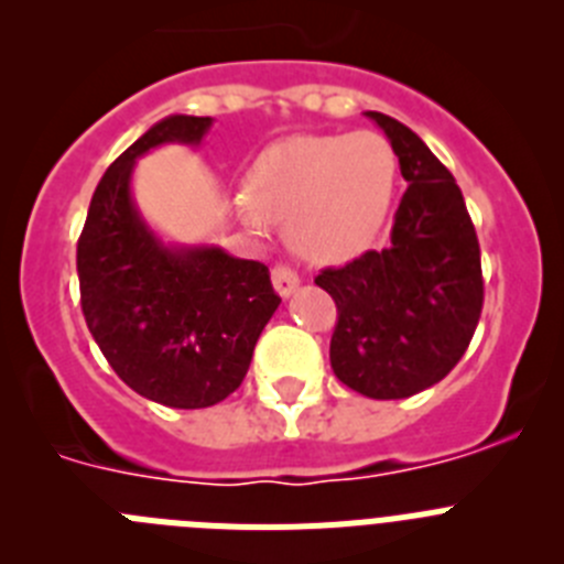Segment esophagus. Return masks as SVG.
Wrapping results in <instances>:
<instances>
[{"instance_id": "esophagus-1", "label": "esophagus", "mask_w": 564, "mask_h": 564, "mask_svg": "<svg viewBox=\"0 0 564 564\" xmlns=\"http://www.w3.org/2000/svg\"><path fill=\"white\" fill-rule=\"evenodd\" d=\"M271 282H273V291H276L282 299H288L299 288V273L291 271L288 265H276L271 271Z\"/></svg>"}]
</instances>
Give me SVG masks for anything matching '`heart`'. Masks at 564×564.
Returning a JSON list of instances; mask_svg holds the SVG:
<instances>
[{
	"instance_id": "heart-1",
	"label": "heart",
	"mask_w": 564,
	"mask_h": 564,
	"mask_svg": "<svg viewBox=\"0 0 564 564\" xmlns=\"http://www.w3.org/2000/svg\"><path fill=\"white\" fill-rule=\"evenodd\" d=\"M395 177L383 134H296L259 154L239 217L253 228L288 223L291 246L311 262H347L381 231Z\"/></svg>"
}]
</instances>
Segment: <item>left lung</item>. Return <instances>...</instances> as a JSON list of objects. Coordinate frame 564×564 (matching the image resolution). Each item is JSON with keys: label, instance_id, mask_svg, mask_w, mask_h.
Segmentation results:
<instances>
[{"label": "left lung", "instance_id": "obj_1", "mask_svg": "<svg viewBox=\"0 0 564 564\" xmlns=\"http://www.w3.org/2000/svg\"><path fill=\"white\" fill-rule=\"evenodd\" d=\"M392 143L406 181L387 248L316 285L338 307L330 367L341 383L376 401L426 390L452 372L482 311L480 246L455 177L430 147L383 112H367Z\"/></svg>", "mask_w": 564, "mask_h": 564}]
</instances>
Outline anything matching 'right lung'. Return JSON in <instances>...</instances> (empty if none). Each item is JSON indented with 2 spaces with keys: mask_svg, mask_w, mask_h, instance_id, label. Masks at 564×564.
Here are the masks:
<instances>
[{
  "mask_svg": "<svg viewBox=\"0 0 564 564\" xmlns=\"http://www.w3.org/2000/svg\"><path fill=\"white\" fill-rule=\"evenodd\" d=\"M212 118L169 115L104 172L78 239L87 327L118 378L172 410L237 390L282 299L262 262L217 246H166L132 200L134 161L163 143L200 147Z\"/></svg>",
  "mask_w": 564,
  "mask_h": 564,
  "instance_id": "1",
  "label": "right lung"
}]
</instances>
